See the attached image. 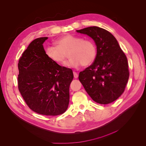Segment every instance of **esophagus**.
<instances>
[{"label": "esophagus", "instance_id": "esophagus-1", "mask_svg": "<svg viewBox=\"0 0 146 146\" xmlns=\"http://www.w3.org/2000/svg\"><path fill=\"white\" fill-rule=\"evenodd\" d=\"M73 75L75 79H77V77H78V74H77V73L76 72H73Z\"/></svg>", "mask_w": 146, "mask_h": 146}]
</instances>
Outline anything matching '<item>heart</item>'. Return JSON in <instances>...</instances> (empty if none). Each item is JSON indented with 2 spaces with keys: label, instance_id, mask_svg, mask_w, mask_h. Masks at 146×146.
<instances>
[{
  "label": "heart",
  "instance_id": "b5f03b06",
  "mask_svg": "<svg viewBox=\"0 0 146 146\" xmlns=\"http://www.w3.org/2000/svg\"><path fill=\"white\" fill-rule=\"evenodd\" d=\"M56 46H49L46 49V54L49 59L57 64H63L67 57H70L66 65L77 67L80 65L87 66L95 60L97 50L94 43L90 40L68 35L56 42Z\"/></svg>",
  "mask_w": 146,
  "mask_h": 146
}]
</instances>
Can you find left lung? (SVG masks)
Returning a JSON list of instances; mask_svg holds the SVG:
<instances>
[{"mask_svg":"<svg viewBox=\"0 0 146 146\" xmlns=\"http://www.w3.org/2000/svg\"><path fill=\"white\" fill-rule=\"evenodd\" d=\"M76 31L91 37L97 46L96 59L79 73L80 82L95 102H113L123 94L129 80L127 57L116 38L105 29L92 26Z\"/></svg>","mask_w":146,"mask_h":146,"instance_id":"1","label":"left lung"}]
</instances>
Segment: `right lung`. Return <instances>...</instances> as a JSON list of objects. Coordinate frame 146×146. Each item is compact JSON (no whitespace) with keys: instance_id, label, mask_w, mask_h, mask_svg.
I'll return each instance as SVG.
<instances>
[{"instance_id":"right-lung-1","label":"right lung","mask_w":146,"mask_h":146,"mask_svg":"<svg viewBox=\"0 0 146 146\" xmlns=\"http://www.w3.org/2000/svg\"><path fill=\"white\" fill-rule=\"evenodd\" d=\"M47 37L33 40L18 63V89L27 106L45 115L64 113L69 103L72 70L51 60L43 43Z\"/></svg>"}]
</instances>
